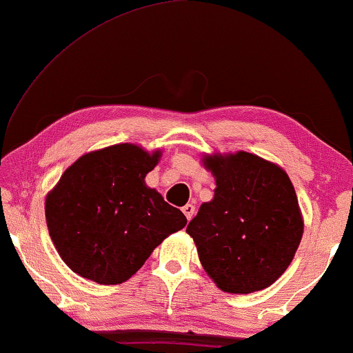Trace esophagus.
Masks as SVG:
<instances>
[{
  "instance_id": "obj_1",
  "label": "esophagus",
  "mask_w": 353,
  "mask_h": 353,
  "mask_svg": "<svg viewBox=\"0 0 353 353\" xmlns=\"http://www.w3.org/2000/svg\"><path fill=\"white\" fill-rule=\"evenodd\" d=\"M183 214H185V216H186V219L188 220H191L192 219V215H194V205H192V204H186L185 207H183Z\"/></svg>"
}]
</instances>
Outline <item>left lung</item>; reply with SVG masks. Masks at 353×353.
<instances>
[{
    "label": "left lung",
    "mask_w": 353,
    "mask_h": 353,
    "mask_svg": "<svg viewBox=\"0 0 353 353\" xmlns=\"http://www.w3.org/2000/svg\"><path fill=\"white\" fill-rule=\"evenodd\" d=\"M216 188L186 233L207 274L225 292L249 294L286 272L301 244L303 221L288 173L241 151L204 159Z\"/></svg>",
    "instance_id": "8db88e82"
}]
</instances>
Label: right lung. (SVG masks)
Wrapping results in <instances>:
<instances>
[{
	"instance_id": "add662e5",
	"label": "right lung",
	"mask_w": 353,
	"mask_h": 353,
	"mask_svg": "<svg viewBox=\"0 0 353 353\" xmlns=\"http://www.w3.org/2000/svg\"><path fill=\"white\" fill-rule=\"evenodd\" d=\"M161 152L134 144L88 152L67 168L46 197L50 236L72 272L99 284H120L143 267L186 216L144 178Z\"/></svg>"
}]
</instances>
